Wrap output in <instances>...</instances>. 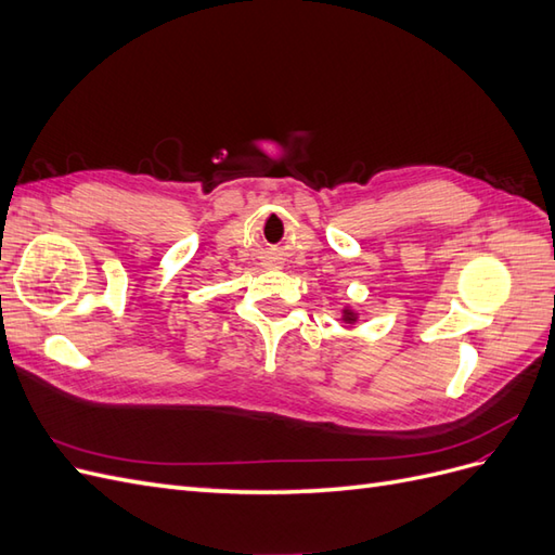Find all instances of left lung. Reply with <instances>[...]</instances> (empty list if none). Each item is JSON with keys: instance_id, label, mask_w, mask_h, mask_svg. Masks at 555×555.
I'll list each match as a JSON object with an SVG mask.
<instances>
[{"instance_id": "8db88e82", "label": "left lung", "mask_w": 555, "mask_h": 555, "mask_svg": "<svg viewBox=\"0 0 555 555\" xmlns=\"http://www.w3.org/2000/svg\"><path fill=\"white\" fill-rule=\"evenodd\" d=\"M345 319H347V322H354V312H347L345 310Z\"/></svg>"}]
</instances>
